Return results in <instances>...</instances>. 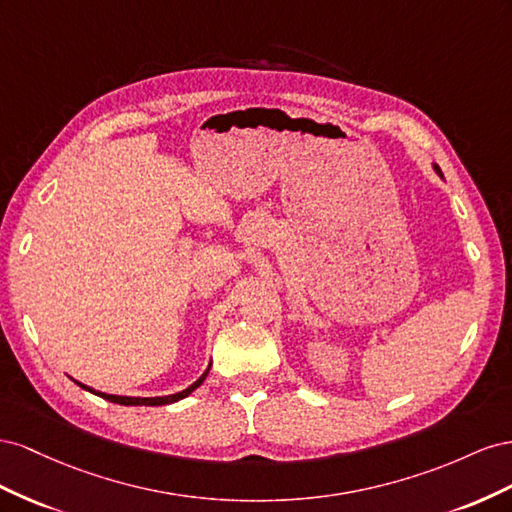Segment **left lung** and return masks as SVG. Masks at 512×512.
I'll return each instance as SVG.
<instances>
[{"instance_id": "left-lung-1", "label": "left lung", "mask_w": 512, "mask_h": 512, "mask_svg": "<svg viewBox=\"0 0 512 512\" xmlns=\"http://www.w3.org/2000/svg\"><path fill=\"white\" fill-rule=\"evenodd\" d=\"M431 167H433V171H435L437 175H440V178H444V175H442V169H440V167H437L435 163H431Z\"/></svg>"}]
</instances>
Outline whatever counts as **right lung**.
<instances>
[{
	"instance_id": "add662e5",
	"label": "right lung",
	"mask_w": 512,
	"mask_h": 512,
	"mask_svg": "<svg viewBox=\"0 0 512 512\" xmlns=\"http://www.w3.org/2000/svg\"><path fill=\"white\" fill-rule=\"evenodd\" d=\"M210 367H212V362L208 364V369L201 373V377L197 379V382H193L191 386L180 390V392H175V394H165V397H128V394H109V392L96 390V388H92V386H85V384L77 382V379H72V377H70V379H72V382H75L77 386H81L83 390L92 392V394H96V397H102V399H107V401H111V403H120V405H169V403L186 399L188 394L195 392L203 382H206V377H208V373H210Z\"/></svg>"
}]
</instances>
